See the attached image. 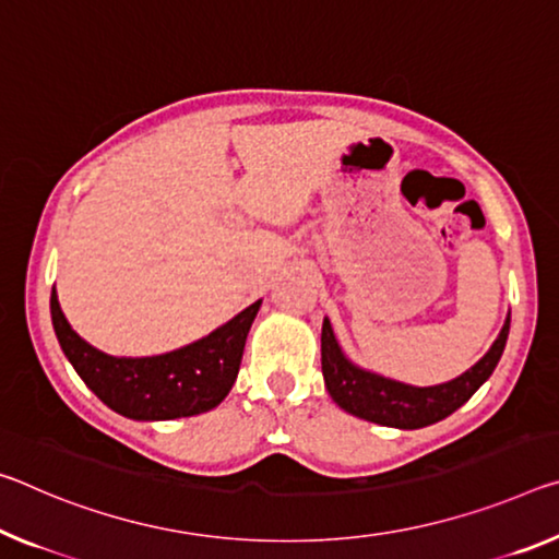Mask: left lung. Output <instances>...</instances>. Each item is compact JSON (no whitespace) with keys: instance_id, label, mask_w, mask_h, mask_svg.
Wrapping results in <instances>:
<instances>
[{"instance_id":"1","label":"left lung","mask_w":559,"mask_h":559,"mask_svg":"<svg viewBox=\"0 0 559 559\" xmlns=\"http://www.w3.org/2000/svg\"><path fill=\"white\" fill-rule=\"evenodd\" d=\"M508 333L510 318L504 321L500 335L490 345V350L471 370L448 380V383L415 388L401 383V380L370 373V370H362L356 362H350L343 356L341 345L333 335L331 321L325 318L321 331L323 380L333 401L345 413L356 415V418L401 430L425 428V425L448 418L460 405L471 401L473 393L492 376L495 366H498L504 343H508Z\"/></svg>"}]
</instances>
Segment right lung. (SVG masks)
<instances>
[{
	"instance_id": "1",
	"label": "right lung",
	"mask_w": 559,
	"mask_h": 559,
	"mask_svg": "<svg viewBox=\"0 0 559 559\" xmlns=\"http://www.w3.org/2000/svg\"><path fill=\"white\" fill-rule=\"evenodd\" d=\"M49 306L61 350L102 403L131 420H174L211 411L231 391L261 300L206 338L152 358L106 356L72 331L57 290Z\"/></svg>"
}]
</instances>
